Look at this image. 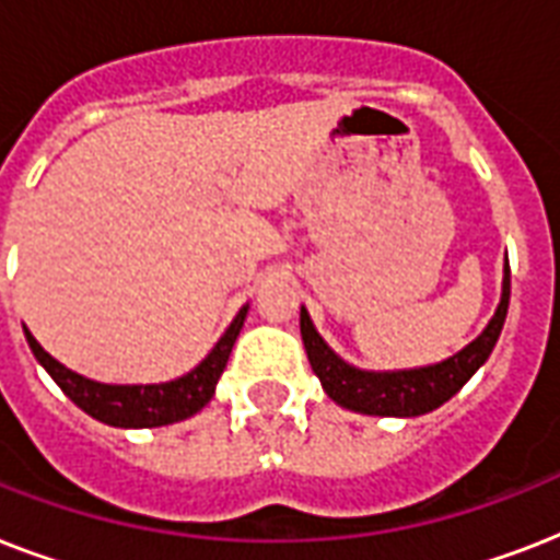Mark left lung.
Returning a JSON list of instances; mask_svg holds the SVG:
<instances>
[{
    "label": "left lung",
    "mask_w": 560,
    "mask_h": 560,
    "mask_svg": "<svg viewBox=\"0 0 560 560\" xmlns=\"http://www.w3.org/2000/svg\"><path fill=\"white\" fill-rule=\"evenodd\" d=\"M509 296H512V272L509 258L503 267V293L494 316L488 319L477 340H470L462 351L442 363L416 369H392V372H374V369H358L346 363L328 342L319 337L314 319L302 305L299 328L305 342L307 360L323 383L325 395L340 404L342 409L360 412V416H392V418H416L433 412L451 400L465 383L477 374V369L491 358L500 331H503L505 314H509Z\"/></svg>",
    "instance_id": "left-lung-1"
}]
</instances>
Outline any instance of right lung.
<instances>
[{
    "mask_svg": "<svg viewBox=\"0 0 560 560\" xmlns=\"http://www.w3.org/2000/svg\"><path fill=\"white\" fill-rule=\"evenodd\" d=\"M246 311H249V302H246L241 311L235 314V319L229 323V328L223 331L214 349L206 354V358L191 369V372L179 374L174 381L162 383H101L92 381V377H83V374L66 369L60 360H55L48 354L34 334L22 325L25 331V340H28V349L34 351V358L48 374L51 381L66 392V398L78 404V407L92 416L95 421H104L109 427H125V430H142V427H165L177 424V421H186V418L197 416L206 404L214 395V386H218L220 374L226 369V360L232 354V346H235L237 334L244 328Z\"/></svg>",
    "mask_w": 560,
    "mask_h": 560,
    "instance_id": "add662e5",
    "label": "right lung"
}]
</instances>
